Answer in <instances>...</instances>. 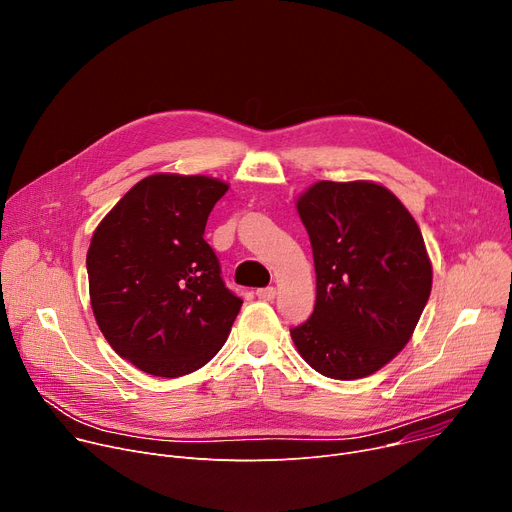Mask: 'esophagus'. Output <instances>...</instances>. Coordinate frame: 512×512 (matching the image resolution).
<instances>
[{
  "label": "esophagus",
  "mask_w": 512,
  "mask_h": 512,
  "mask_svg": "<svg viewBox=\"0 0 512 512\" xmlns=\"http://www.w3.org/2000/svg\"><path fill=\"white\" fill-rule=\"evenodd\" d=\"M255 294H257V298H259V300L271 302V300L277 296V290H275V288H259Z\"/></svg>",
  "instance_id": "obj_1"
}]
</instances>
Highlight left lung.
Listing matches in <instances>:
<instances>
[{
  "mask_svg": "<svg viewBox=\"0 0 512 512\" xmlns=\"http://www.w3.org/2000/svg\"><path fill=\"white\" fill-rule=\"evenodd\" d=\"M316 304L292 329L302 359L333 380L376 374L410 341L433 286L412 214L382 183L316 181L298 196Z\"/></svg>",
  "mask_w": 512,
  "mask_h": 512,
  "instance_id": "1",
  "label": "left lung"
}]
</instances>
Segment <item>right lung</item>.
I'll list each match as a JSON object with an SVG mask.
<instances>
[{"instance_id": "right-lung-1", "label": "right lung", "mask_w": 512, "mask_h": 512, "mask_svg": "<svg viewBox=\"0 0 512 512\" xmlns=\"http://www.w3.org/2000/svg\"><path fill=\"white\" fill-rule=\"evenodd\" d=\"M228 183L155 173L104 216L87 251L89 302L110 347L145 374L179 378L224 345L243 300L226 290L206 220Z\"/></svg>"}]
</instances>
